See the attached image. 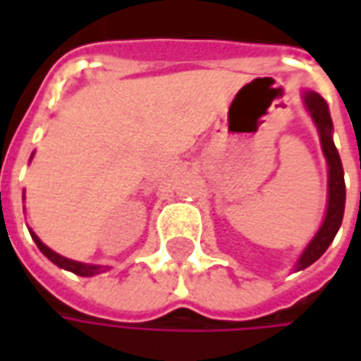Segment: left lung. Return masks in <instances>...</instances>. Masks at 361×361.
<instances>
[{
  "label": "left lung",
  "mask_w": 361,
  "mask_h": 361,
  "mask_svg": "<svg viewBox=\"0 0 361 361\" xmlns=\"http://www.w3.org/2000/svg\"><path fill=\"white\" fill-rule=\"evenodd\" d=\"M305 106L310 110L311 118L315 121L319 129V137H321V145H323V152H325L326 164H329V207H326V216L323 220V226L319 228L315 238L305 247L302 257L298 261L295 269L302 271L311 263H315L326 247L331 245L334 235L338 232L342 224V216H344V203H346V185H344V170H342L341 157L338 150L333 142V119L329 114V106H326L325 98L319 96L317 92H305L303 94ZM361 197V193H360Z\"/></svg>",
  "instance_id": "8db88e82"
}]
</instances>
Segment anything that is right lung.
<instances>
[{
  "instance_id": "1",
  "label": "right lung",
  "mask_w": 361,
  "mask_h": 361,
  "mask_svg": "<svg viewBox=\"0 0 361 361\" xmlns=\"http://www.w3.org/2000/svg\"><path fill=\"white\" fill-rule=\"evenodd\" d=\"M30 235H32V240H35L36 245H38V250L42 251L44 255L50 259L51 263H56V265L61 267V269H66V271L75 272V274H79V276H94V274H100V272L106 269V267L85 265V263H77V261H71V259L61 257V255H58L56 251H51L50 247H46V245L38 240V235H36L35 232H30Z\"/></svg>"
}]
</instances>
